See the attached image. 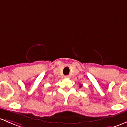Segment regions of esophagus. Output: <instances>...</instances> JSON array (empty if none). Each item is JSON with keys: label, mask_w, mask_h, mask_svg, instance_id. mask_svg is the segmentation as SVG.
I'll return each instance as SVG.
<instances>
[{"label": "esophagus", "mask_w": 127, "mask_h": 127, "mask_svg": "<svg viewBox=\"0 0 127 127\" xmlns=\"http://www.w3.org/2000/svg\"><path fill=\"white\" fill-rule=\"evenodd\" d=\"M64 77L66 78H70V76H69V75H66V76H64Z\"/></svg>", "instance_id": "esophagus-1"}]
</instances>
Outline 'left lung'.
<instances>
[{"label":"left lung","instance_id":"8db88e82","mask_svg":"<svg viewBox=\"0 0 127 127\" xmlns=\"http://www.w3.org/2000/svg\"><path fill=\"white\" fill-rule=\"evenodd\" d=\"M81 86H82V85H80V88H81Z\"/></svg>","mask_w":127,"mask_h":127}]
</instances>
